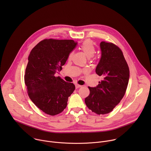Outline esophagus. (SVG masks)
Segmentation results:
<instances>
[{"label": "esophagus", "mask_w": 151, "mask_h": 151, "mask_svg": "<svg viewBox=\"0 0 151 151\" xmlns=\"http://www.w3.org/2000/svg\"><path fill=\"white\" fill-rule=\"evenodd\" d=\"M82 87V85H81L75 84V87H76V88H80V87Z\"/></svg>", "instance_id": "obj_1"}]
</instances>
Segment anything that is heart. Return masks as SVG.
Listing matches in <instances>:
<instances>
[{
    "label": "heart",
    "instance_id": "1",
    "mask_svg": "<svg viewBox=\"0 0 151 151\" xmlns=\"http://www.w3.org/2000/svg\"><path fill=\"white\" fill-rule=\"evenodd\" d=\"M80 49L83 52V53L88 58L93 57L96 51L94 42L90 39L84 40L80 45ZM72 55L73 52H71L69 54V58H70Z\"/></svg>",
    "mask_w": 151,
    "mask_h": 151
}]
</instances>
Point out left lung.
Segmentation results:
<instances>
[{
    "label": "left lung",
    "mask_w": 151,
    "mask_h": 151,
    "mask_svg": "<svg viewBox=\"0 0 151 151\" xmlns=\"http://www.w3.org/2000/svg\"><path fill=\"white\" fill-rule=\"evenodd\" d=\"M101 57L96 72L102 77L96 87H88L90 93L85 102L97 115L109 114L125 95L130 70L121 50L111 42L100 43Z\"/></svg>",
    "instance_id": "1"
}]
</instances>
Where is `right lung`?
Returning a JSON list of instances; mask_svg holds the SVG:
<instances>
[{"instance_id":"add662e5","label":"right lung","mask_w":151,"mask_h":151,"mask_svg":"<svg viewBox=\"0 0 151 151\" xmlns=\"http://www.w3.org/2000/svg\"><path fill=\"white\" fill-rule=\"evenodd\" d=\"M77 43L73 40L46 39L32 50L25 71L24 82L33 103L45 114L54 116L66 108L75 86L55 76L66 63Z\"/></svg>"}]
</instances>
